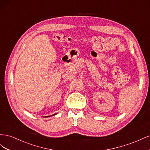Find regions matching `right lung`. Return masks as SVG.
Here are the masks:
<instances>
[{
    "mask_svg": "<svg viewBox=\"0 0 150 150\" xmlns=\"http://www.w3.org/2000/svg\"><path fill=\"white\" fill-rule=\"evenodd\" d=\"M56 115V114H54V115Z\"/></svg>",
    "mask_w": 150,
    "mask_h": 150,
    "instance_id": "right-lung-1",
    "label": "right lung"
}]
</instances>
